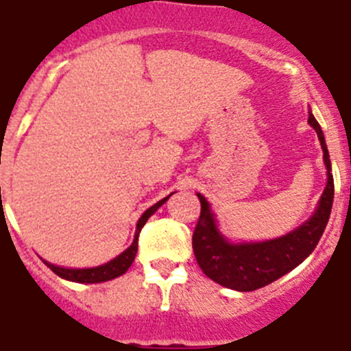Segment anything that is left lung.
Segmentation results:
<instances>
[{
  "instance_id": "1",
  "label": "left lung",
  "mask_w": 351,
  "mask_h": 351,
  "mask_svg": "<svg viewBox=\"0 0 351 351\" xmlns=\"http://www.w3.org/2000/svg\"><path fill=\"white\" fill-rule=\"evenodd\" d=\"M308 123L314 127L321 141L328 181L325 192L321 195L319 206L311 217V221H306L303 226L285 237L265 240L258 244H230L217 231L215 219L206 199L201 193H197L201 201V215L192 237L193 254L202 273L219 285L240 292L262 289L298 267L319 242L321 234L328 224L332 202H334V178H332V165H330L325 136L317 120L312 117V112L308 114Z\"/></svg>"
}]
</instances>
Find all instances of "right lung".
<instances>
[{"label": "right lung", "mask_w": 351, "mask_h": 351, "mask_svg": "<svg viewBox=\"0 0 351 351\" xmlns=\"http://www.w3.org/2000/svg\"><path fill=\"white\" fill-rule=\"evenodd\" d=\"M170 197V195H169ZM169 197H165L159 202H156L154 206H150L149 210L145 211L143 215L140 217V221H138V226H136V234H134V242L130 244V247H127L125 251L121 254H118L117 258L111 260V262L104 263L100 267H91V269H66V267H57L53 263L45 262L48 267L53 271L57 276L64 278V280H69V282H77V283H100V282H107V280H112V278H118L121 274L125 273L127 269L132 265L134 262V256L138 253V237H140L141 228L145 226V222L149 221V217L158 210L161 204H165V201L169 199Z\"/></svg>", "instance_id": "1"}]
</instances>
